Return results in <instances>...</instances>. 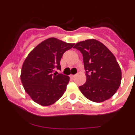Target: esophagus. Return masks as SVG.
<instances>
[{
    "label": "esophagus",
    "instance_id": "obj_1",
    "mask_svg": "<svg viewBox=\"0 0 135 135\" xmlns=\"http://www.w3.org/2000/svg\"><path fill=\"white\" fill-rule=\"evenodd\" d=\"M75 75H73V74H70V77L71 78H75Z\"/></svg>",
    "mask_w": 135,
    "mask_h": 135
}]
</instances>
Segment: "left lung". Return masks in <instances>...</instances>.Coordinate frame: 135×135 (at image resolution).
<instances>
[{"label": "left lung", "mask_w": 135, "mask_h": 135, "mask_svg": "<svg viewBox=\"0 0 135 135\" xmlns=\"http://www.w3.org/2000/svg\"><path fill=\"white\" fill-rule=\"evenodd\" d=\"M74 48L83 55L86 81L79 87L89 100L101 103L111 98L122 81V70L114 54L102 42L88 39L76 44Z\"/></svg>", "instance_id": "left-lung-1"}]
</instances>
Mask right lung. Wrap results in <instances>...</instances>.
Here are the masks:
<instances>
[{
    "instance_id": "add662e5",
    "label": "right lung",
    "mask_w": 135,
    "mask_h": 135,
    "mask_svg": "<svg viewBox=\"0 0 135 135\" xmlns=\"http://www.w3.org/2000/svg\"><path fill=\"white\" fill-rule=\"evenodd\" d=\"M74 45L49 38L28 54L23 64L20 77L24 89L35 103L44 107L50 106L63 95L70 78L53 74V72L55 68L61 69L62 55Z\"/></svg>"
}]
</instances>
